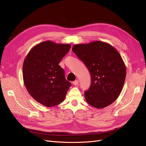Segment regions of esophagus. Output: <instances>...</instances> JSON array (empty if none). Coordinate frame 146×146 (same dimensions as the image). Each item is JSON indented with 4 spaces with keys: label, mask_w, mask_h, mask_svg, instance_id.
Listing matches in <instances>:
<instances>
[{
    "label": "esophagus",
    "mask_w": 146,
    "mask_h": 146,
    "mask_svg": "<svg viewBox=\"0 0 146 146\" xmlns=\"http://www.w3.org/2000/svg\"><path fill=\"white\" fill-rule=\"evenodd\" d=\"M78 82H79V81H78V79L77 80H75L73 82V85H74V86H77L78 84Z\"/></svg>",
    "instance_id": "obj_1"
}]
</instances>
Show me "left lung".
Returning <instances> with one entry per match:
<instances>
[{
    "label": "left lung",
    "instance_id": "1",
    "mask_svg": "<svg viewBox=\"0 0 146 146\" xmlns=\"http://www.w3.org/2000/svg\"><path fill=\"white\" fill-rule=\"evenodd\" d=\"M72 50L86 65L91 75V85L84 92L88 104L102 109L118 98L126 76V68L113 46L101 41L78 44Z\"/></svg>",
    "mask_w": 146,
    "mask_h": 146
}]
</instances>
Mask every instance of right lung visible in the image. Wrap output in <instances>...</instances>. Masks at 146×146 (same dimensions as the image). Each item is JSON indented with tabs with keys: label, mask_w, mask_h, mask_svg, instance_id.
<instances>
[{
	"label": "right lung",
	"mask_w": 146,
	"mask_h": 146,
	"mask_svg": "<svg viewBox=\"0 0 146 146\" xmlns=\"http://www.w3.org/2000/svg\"><path fill=\"white\" fill-rule=\"evenodd\" d=\"M70 48V44L45 41L34 46L23 62V78L27 91L46 107L62 102L71 86L59 65Z\"/></svg>",
	"instance_id": "obj_1"
}]
</instances>
